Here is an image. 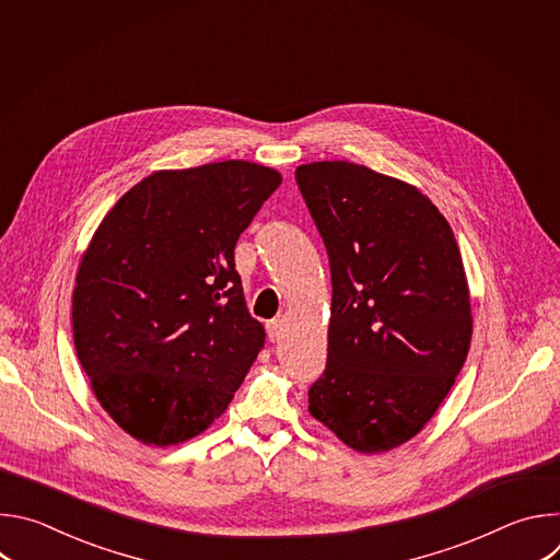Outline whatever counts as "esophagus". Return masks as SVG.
Listing matches in <instances>:
<instances>
[{"mask_svg": "<svg viewBox=\"0 0 560 560\" xmlns=\"http://www.w3.org/2000/svg\"><path fill=\"white\" fill-rule=\"evenodd\" d=\"M281 335H283V322H281V318H272V322L268 324V337H270V341H272V343L279 341Z\"/></svg>", "mask_w": 560, "mask_h": 560, "instance_id": "obj_1", "label": "esophagus"}]
</instances>
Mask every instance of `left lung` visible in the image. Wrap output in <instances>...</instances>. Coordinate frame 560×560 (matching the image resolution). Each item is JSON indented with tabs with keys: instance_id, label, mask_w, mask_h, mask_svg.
Here are the masks:
<instances>
[{
	"instance_id": "obj_1",
	"label": "left lung",
	"mask_w": 560,
	"mask_h": 560,
	"mask_svg": "<svg viewBox=\"0 0 560 560\" xmlns=\"http://www.w3.org/2000/svg\"><path fill=\"white\" fill-rule=\"evenodd\" d=\"M330 257L328 365L310 415L363 454L417 436L460 372L471 301L454 232L412 184L350 162L294 171Z\"/></svg>"
}]
</instances>
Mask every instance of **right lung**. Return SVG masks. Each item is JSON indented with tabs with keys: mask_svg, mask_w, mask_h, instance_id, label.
Segmentation results:
<instances>
[{
	"mask_svg": "<svg viewBox=\"0 0 560 560\" xmlns=\"http://www.w3.org/2000/svg\"><path fill=\"white\" fill-rule=\"evenodd\" d=\"M279 184L244 159L156 171L95 230L74 277V350L100 406L139 443L206 432L261 352L234 246Z\"/></svg>",
	"mask_w": 560,
	"mask_h": 560,
	"instance_id": "1",
	"label": "right lung"
}]
</instances>
